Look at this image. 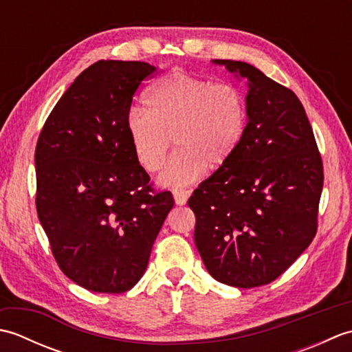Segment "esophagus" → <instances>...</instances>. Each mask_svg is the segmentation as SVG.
I'll use <instances>...</instances> for the list:
<instances>
[{
	"instance_id": "esophagus-1",
	"label": "esophagus",
	"mask_w": 352,
	"mask_h": 352,
	"mask_svg": "<svg viewBox=\"0 0 352 352\" xmlns=\"http://www.w3.org/2000/svg\"><path fill=\"white\" fill-rule=\"evenodd\" d=\"M172 195H174V199L177 206H184L188 203V199L190 197V190H186V189H175L172 192Z\"/></svg>"
}]
</instances>
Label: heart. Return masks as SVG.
I'll use <instances>...</instances> for the list:
<instances>
[{"mask_svg":"<svg viewBox=\"0 0 352 352\" xmlns=\"http://www.w3.org/2000/svg\"><path fill=\"white\" fill-rule=\"evenodd\" d=\"M145 104L146 110L130 111L126 131L134 155L148 172L163 166L174 138L178 149L159 177L166 188L198 180L207 166H226L245 138L246 101L234 85L172 71L151 86Z\"/></svg>","mask_w":352,"mask_h":352,"instance_id":"heart-1","label":"heart"}]
</instances>
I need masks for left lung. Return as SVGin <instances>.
<instances>
[{
	"label": "left lung",
	"instance_id": "obj_1",
	"mask_svg": "<svg viewBox=\"0 0 352 352\" xmlns=\"http://www.w3.org/2000/svg\"><path fill=\"white\" fill-rule=\"evenodd\" d=\"M246 80V133L226 166L189 198L195 245L214 280L251 289L274 281L318 230L322 159L301 101L252 65L213 60Z\"/></svg>",
	"mask_w": 352,
	"mask_h": 352
}]
</instances>
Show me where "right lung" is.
<instances>
[{"mask_svg": "<svg viewBox=\"0 0 352 352\" xmlns=\"http://www.w3.org/2000/svg\"><path fill=\"white\" fill-rule=\"evenodd\" d=\"M157 71L145 62L89 66L56 107L34 153L36 208L62 272L98 294H122L145 274L174 198L154 192L126 119Z\"/></svg>", "mask_w": 352, "mask_h": 352, "instance_id": "obj_1", "label": "right lung"}]
</instances>
